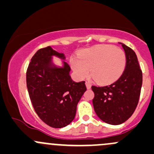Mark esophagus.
<instances>
[{"label": "esophagus", "mask_w": 154, "mask_h": 154, "mask_svg": "<svg viewBox=\"0 0 154 154\" xmlns=\"http://www.w3.org/2000/svg\"><path fill=\"white\" fill-rule=\"evenodd\" d=\"M85 84H86V87H87V90H90V89L91 88V84L89 83V82H86Z\"/></svg>", "instance_id": "34e87169"}]
</instances>
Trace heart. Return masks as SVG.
I'll return each mask as SVG.
<instances>
[{"label":"heart","instance_id":"1","mask_svg":"<svg viewBox=\"0 0 154 154\" xmlns=\"http://www.w3.org/2000/svg\"><path fill=\"white\" fill-rule=\"evenodd\" d=\"M125 55L121 49L109 45H97L79 53L77 60L71 61V67L81 79L90 76L100 84H110L123 73Z\"/></svg>","mask_w":154,"mask_h":154}]
</instances>
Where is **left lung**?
Listing matches in <instances>:
<instances>
[{
  "instance_id": "1",
  "label": "left lung",
  "mask_w": 154,
  "mask_h": 154,
  "mask_svg": "<svg viewBox=\"0 0 154 154\" xmlns=\"http://www.w3.org/2000/svg\"><path fill=\"white\" fill-rule=\"evenodd\" d=\"M123 47L126 65L122 75L113 84L104 87L92 86V103L97 116L110 125H120L133 115L140 95L143 73L136 54L125 44Z\"/></svg>"
}]
</instances>
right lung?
<instances>
[{
	"label": "right lung",
	"instance_id": "add662e5",
	"mask_svg": "<svg viewBox=\"0 0 154 154\" xmlns=\"http://www.w3.org/2000/svg\"><path fill=\"white\" fill-rule=\"evenodd\" d=\"M53 57L62 59L54 64ZM65 56L51 46L39 49L31 59L26 84L33 107L39 118L56 128L67 126L75 118L77 104L87 90L85 82H75L70 75Z\"/></svg>",
	"mask_w": 154,
	"mask_h": 154
}]
</instances>
